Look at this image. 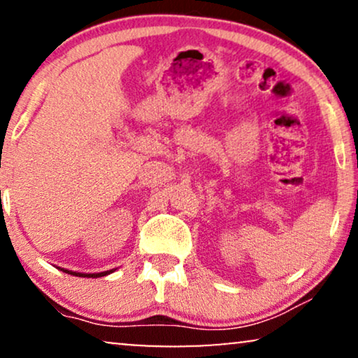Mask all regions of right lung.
I'll return each mask as SVG.
<instances>
[{"instance_id":"right-lung-1","label":"right lung","mask_w":358,"mask_h":358,"mask_svg":"<svg viewBox=\"0 0 358 358\" xmlns=\"http://www.w3.org/2000/svg\"><path fill=\"white\" fill-rule=\"evenodd\" d=\"M60 268V267H58ZM60 271H63L65 273H70V275H75V277H92V278H96V277H104V275H109V273H112L114 272V268H112V271H106V272H99V273H83V272H73V271H66V268H60Z\"/></svg>"}]
</instances>
